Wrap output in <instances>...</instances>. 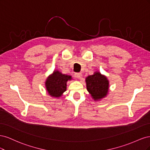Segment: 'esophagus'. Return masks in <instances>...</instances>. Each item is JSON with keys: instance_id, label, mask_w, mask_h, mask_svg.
Instances as JSON below:
<instances>
[{"instance_id": "1", "label": "esophagus", "mask_w": 150, "mask_h": 150, "mask_svg": "<svg viewBox=\"0 0 150 150\" xmlns=\"http://www.w3.org/2000/svg\"><path fill=\"white\" fill-rule=\"evenodd\" d=\"M75 76L76 78L81 79V78H82V74H81V72H77V73L75 74Z\"/></svg>"}]
</instances>
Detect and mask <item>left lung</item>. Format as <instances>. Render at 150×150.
Wrapping results in <instances>:
<instances>
[{
    "instance_id": "1",
    "label": "left lung",
    "mask_w": 150,
    "mask_h": 150,
    "mask_svg": "<svg viewBox=\"0 0 150 150\" xmlns=\"http://www.w3.org/2000/svg\"><path fill=\"white\" fill-rule=\"evenodd\" d=\"M86 81L88 92L94 100L106 96L109 88V82L106 77L98 72L93 75L89 76Z\"/></svg>"
}]
</instances>
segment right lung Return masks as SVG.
I'll use <instances>...</instances> for the list:
<instances>
[{
    "instance_id": "obj_1",
    "label": "right lung",
    "mask_w": 150,
    "mask_h": 150,
    "mask_svg": "<svg viewBox=\"0 0 150 150\" xmlns=\"http://www.w3.org/2000/svg\"><path fill=\"white\" fill-rule=\"evenodd\" d=\"M71 79V76L62 74L58 71L53 72L46 82V86L49 95L53 97H60L66 90V83Z\"/></svg>"
}]
</instances>
